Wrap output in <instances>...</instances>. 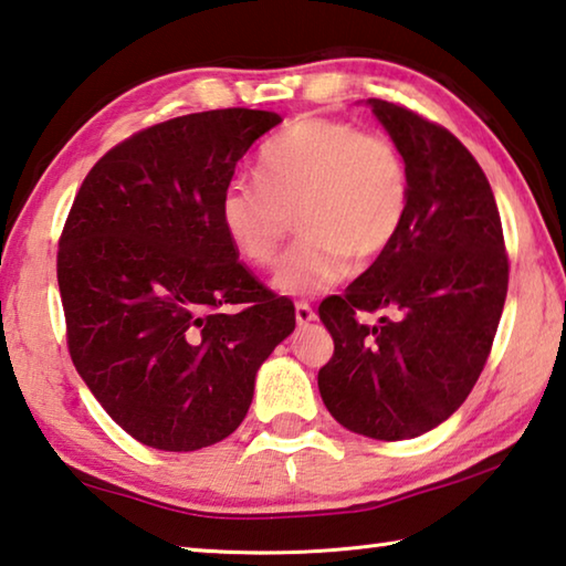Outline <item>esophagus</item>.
<instances>
[{
	"mask_svg": "<svg viewBox=\"0 0 566 566\" xmlns=\"http://www.w3.org/2000/svg\"><path fill=\"white\" fill-rule=\"evenodd\" d=\"M294 317H297L300 327H307L310 322L315 319V310H312L307 302H297V304H294Z\"/></svg>",
	"mask_w": 566,
	"mask_h": 566,
	"instance_id": "obj_1",
	"label": "esophagus"
}]
</instances>
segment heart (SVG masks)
<instances>
[{
	"mask_svg": "<svg viewBox=\"0 0 566 566\" xmlns=\"http://www.w3.org/2000/svg\"><path fill=\"white\" fill-rule=\"evenodd\" d=\"M410 209V170L400 148L353 123L300 118L264 143L256 178L223 186L219 221L231 249L272 264L297 219L300 241L272 276L286 297L325 292L392 247Z\"/></svg>",
	"mask_w": 566,
	"mask_h": 566,
	"instance_id": "1",
	"label": "heart"
}]
</instances>
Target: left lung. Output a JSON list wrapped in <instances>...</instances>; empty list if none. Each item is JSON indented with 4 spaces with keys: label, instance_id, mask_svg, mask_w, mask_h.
<instances>
[{
    "label": "left lung",
    "instance_id": "8db88e82",
    "mask_svg": "<svg viewBox=\"0 0 566 566\" xmlns=\"http://www.w3.org/2000/svg\"><path fill=\"white\" fill-rule=\"evenodd\" d=\"M410 170L392 247L319 304L335 355L317 375L339 426L375 441L423 436L461 408L491 353L509 259L496 199L469 148L408 107L367 101ZM391 315L365 326L357 311Z\"/></svg>",
    "mask_w": 566,
    "mask_h": 566
}]
</instances>
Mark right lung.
Listing matches in <instances>:
<instances>
[{
    "mask_svg": "<svg viewBox=\"0 0 566 566\" xmlns=\"http://www.w3.org/2000/svg\"><path fill=\"white\" fill-rule=\"evenodd\" d=\"M280 123L247 107L158 123L107 150L75 196L57 251L70 357L143 446L186 453L234 433L292 335L294 304L237 262L219 221L237 164Z\"/></svg>",
    "mask_w": 566,
    "mask_h": 566,
    "instance_id": "obj_1",
    "label": "right lung"
}]
</instances>
